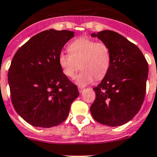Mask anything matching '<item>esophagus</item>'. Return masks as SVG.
I'll return each mask as SVG.
<instances>
[{
	"mask_svg": "<svg viewBox=\"0 0 157 157\" xmlns=\"http://www.w3.org/2000/svg\"><path fill=\"white\" fill-rule=\"evenodd\" d=\"M83 90H84V88H82V87H80V86L78 87V91H79V93H82V91H83Z\"/></svg>",
	"mask_w": 157,
	"mask_h": 157,
	"instance_id": "esophagus-1",
	"label": "esophagus"
}]
</instances>
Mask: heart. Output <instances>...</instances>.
Masks as SVG:
<instances>
[{
  "label": "heart",
  "mask_w": 157,
  "mask_h": 157,
  "mask_svg": "<svg viewBox=\"0 0 157 157\" xmlns=\"http://www.w3.org/2000/svg\"><path fill=\"white\" fill-rule=\"evenodd\" d=\"M68 51L69 54L62 52L59 56V64L69 78H75L79 69H82L76 80L79 85H88L94 78L101 80L108 73L111 55L106 43L82 36L72 41Z\"/></svg>",
  "instance_id": "1"
}]
</instances>
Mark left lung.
I'll return each mask as SVG.
<instances>
[{"instance_id":"obj_1","label":"left lung","mask_w":157,"mask_h":157,"mask_svg":"<svg viewBox=\"0 0 157 157\" xmlns=\"http://www.w3.org/2000/svg\"><path fill=\"white\" fill-rule=\"evenodd\" d=\"M109 47L111 62L108 73L93 89L95 99L90 108L93 118L101 124L117 127L131 121L144 102L148 63L140 49L111 30L92 33Z\"/></svg>"}]
</instances>
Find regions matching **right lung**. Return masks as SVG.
<instances>
[{"instance_id":"1","label":"right lung","mask_w":157,"mask_h":157,"mask_svg":"<svg viewBox=\"0 0 157 157\" xmlns=\"http://www.w3.org/2000/svg\"><path fill=\"white\" fill-rule=\"evenodd\" d=\"M74 36L69 30H45L29 39L15 53L8 71L13 106L29 124L51 128L68 117L78 88L64 74L59 56Z\"/></svg>"}]
</instances>
